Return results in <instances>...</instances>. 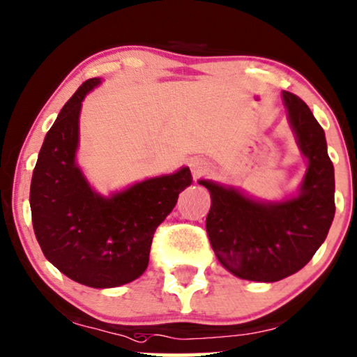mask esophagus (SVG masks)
<instances>
[{
	"label": "esophagus",
	"mask_w": 357,
	"mask_h": 357,
	"mask_svg": "<svg viewBox=\"0 0 357 357\" xmlns=\"http://www.w3.org/2000/svg\"><path fill=\"white\" fill-rule=\"evenodd\" d=\"M192 170H193V174H195V175L203 174L206 170V162L202 160V159H195L192 162Z\"/></svg>",
	"instance_id": "1"
}]
</instances>
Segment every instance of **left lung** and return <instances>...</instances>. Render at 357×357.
<instances>
[{"label": "left lung", "mask_w": 357, "mask_h": 357, "mask_svg": "<svg viewBox=\"0 0 357 357\" xmlns=\"http://www.w3.org/2000/svg\"><path fill=\"white\" fill-rule=\"evenodd\" d=\"M300 149L308 159L302 192L282 203H261L206 180L211 208L206 233L218 261L246 280L277 282L307 266L335 218V169L325 131L307 103L282 91Z\"/></svg>", "instance_id": "8db88e82"}]
</instances>
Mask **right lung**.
<instances>
[{
	"label": "right lung",
	"instance_id": "add662e5",
	"mask_svg": "<svg viewBox=\"0 0 357 357\" xmlns=\"http://www.w3.org/2000/svg\"><path fill=\"white\" fill-rule=\"evenodd\" d=\"M100 78H90L63 105L40 147L31 180L34 233L44 256L78 284L124 285L149 264L154 233L192 183L187 167L103 198L75 165L82 101Z\"/></svg>",
	"mask_w": 357,
	"mask_h": 357
}]
</instances>
